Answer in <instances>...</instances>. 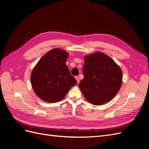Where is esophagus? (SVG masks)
<instances>
[{"label":"esophagus","instance_id":"obj_1","mask_svg":"<svg viewBox=\"0 0 149 149\" xmlns=\"http://www.w3.org/2000/svg\"><path fill=\"white\" fill-rule=\"evenodd\" d=\"M75 78H76V81H77V83H79V78L78 77V76H76Z\"/></svg>","mask_w":149,"mask_h":149}]
</instances>
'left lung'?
Masks as SVG:
<instances>
[{
  "label": "left lung",
  "mask_w": 149,
  "mask_h": 149,
  "mask_svg": "<svg viewBox=\"0 0 149 149\" xmlns=\"http://www.w3.org/2000/svg\"><path fill=\"white\" fill-rule=\"evenodd\" d=\"M84 59V78L79 87L85 99L94 105L110 101L121 87V68L111 57L101 52L85 55Z\"/></svg>",
  "instance_id": "8db88e82"
}]
</instances>
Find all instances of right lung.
Here are the masks:
<instances>
[{
	"label": "right lung",
	"instance_id": "1",
	"mask_svg": "<svg viewBox=\"0 0 149 149\" xmlns=\"http://www.w3.org/2000/svg\"><path fill=\"white\" fill-rule=\"evenodd\" d=\"M68 55L63 49L53 48L45 54L33 68L30 75L31 86L43 101H60L77 83L66 65Z\"/></svg>",
	"mask_w": 149,
	"mask_h": 149
}]
</instances>
